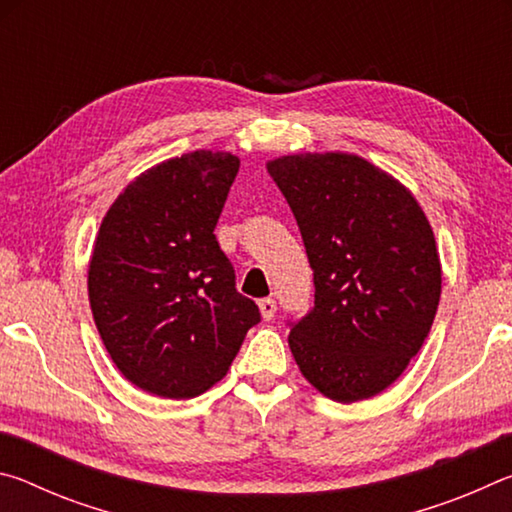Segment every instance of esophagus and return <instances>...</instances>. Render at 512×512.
<instances>
[{
	"label": "esophagus",
	"instance_id": "obj_1",
	"mask_svg": "<svg viewBox=\"0 0 512 512\" xmlns=\"http://www.w3.org/2000/svg\"><path fill=\"white\" fill-rule=\"evenodd\" d=\"M259 311H262V318L264 320H271L275 316V311H277L275 300L273 298H262V300H259Z\"/></svg>",
	"mask_w": 512,
	"mask_h": 512
}]
</instances>
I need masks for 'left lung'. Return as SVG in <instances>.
<instances>
[{"label": "left lung", "instance_id": "left-lung-1", "mask_svg": "<svg viewBox=\"0 0 512 512\" xmlns=\"http://www.w3.org/2000/svg\"><path fill=\"white\" fill-rule=\"evenodd\" d=\"M268 173L314 271V307L289 323L293 359L329 400H368L402 375L436 316L431 225L409 189L357 155H287Z\"/></svg>", "mask_w": 512, "mask_h": 512}]
</instances>
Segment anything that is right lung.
<instances>
[{"label":"right lung","instance_id":"right-lung-1","mask_svg":"<svg viewBox=\"0 0 512 512\" xmlns=\"http://www.w3.org/2000/svg\"><path fill=\"white\" fill-rule=\"evenodd\" d=\"M237 171L230 153H185L135 178L103 216L92 316L121 375L146 393H205L262 320L214 237Z\"/></svg>","mask_w":512,"mask_h":512}]
</instances>
